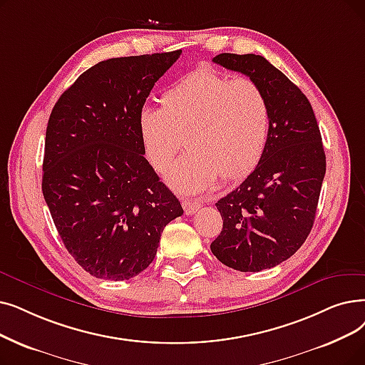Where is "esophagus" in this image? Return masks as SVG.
Listing matches in <instances>:
<instances>
[{"label": "esophagus", "instance_id": "esophagus-1", "mask_svg": "<svg viewBox=\"0 0 365 365\" xmlns=\"http://www.w3.org/2000/svg\"><path fill=\"white\" fill-rule=\"evenodd\" d=\"M182 204H183V209H185L186 215H194L201 209V201L200 200L189 198V200H183Z\"/></svg>", "mask_w": 365, "mask_h": 365}]
</instances>
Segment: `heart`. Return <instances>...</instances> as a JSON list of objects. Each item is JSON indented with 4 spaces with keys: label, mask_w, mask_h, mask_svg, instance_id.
Returning <instances> with one entry per match:
<instances>
[{
    "label": "heart",
    "mask_w": 365,
    "mask_h": 365,
    "mask_svg": "<svg viewBox=\"0 0 365 365\" xmlns=\"http://www.w3.org/2000/svg\"><path fill=\"white\" fill-rule=\"evenodd\" d=\"M270 106L255 82L201 68L165 89L161 108H141L138 131L160 171L171 165L183 143L187 146L168 180L182 192H195L217 176L231 180L255 167L270 135Z\"/></svg>",
    "instance_id": "obj_1"
}]
</instances>
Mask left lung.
Masks as SVG:
<instances>
[{
  "mask_svg": "<svg viewBox=\"0 0 365 365\" xmlns=\"http://www.w3.org/2000/svg\"><path fill=\"white\" fill-rule=\"evenodd\" d=\"M213 62L247 76L270 106L265 150L216 202L224 227L210 245L222 264L257 273L291 258L310 234L327 170L322 137L306 95L264 56L220 53Z\"/></svg>",
  "mask_w": 365,
  "mask_h": 365,
  "instance_id": "8db88e82",
  "label": "left lung"
}]
</instances>
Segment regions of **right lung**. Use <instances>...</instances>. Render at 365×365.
Returning a JSON list of instances; mask_svg holds the SVG:
<instances>
[{"label": "right lung", "mask_w": 365, "mask_h": 365, "mask_svg": "<svg viewBox=\"0 0 365 365\" xmlns=\"http://www.w3.org/2000/svg\"><path fill=\"white\" fill-rule=\"evenodd\" d=\"M182 51L98 62L59 97L47 122L41 189L70 255L104 280L153 261L180 201L145 158L138 115Z\"/></svg>", "instance_id": "add662e5"}]
</instances>
